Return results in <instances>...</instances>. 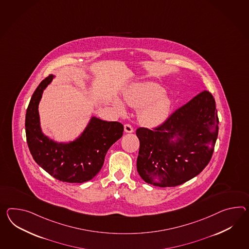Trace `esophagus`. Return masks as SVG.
Returning a JSON list of instances; mask_svg holds the SVG:
<instances>
[{
  "label": "esophagus",
  "instance_id": "34e87169",
  "mask_svg": "<svg viewBox=\"0 0 249 249\" xmlns=\"http://www.w3.org/2000/svg\"><path fill=\"white\" fill-rule=\"evenodd\" d=\"M124 130L126 133H132L133 132V127L130 124H125L124 125Z\"/></svg>",
  "mask_w": 249,
  "mask_h": 249
}]
</instances>
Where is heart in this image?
<instances>
[{"label":"heart","instance_id":"b5f03b06","mask_svg":"<svg viewBox=\"0 0 249 249\" xmlns=\"http://www.w3.org/2000/svg\"><path fill=\"white\" fill-rule=\"evenodd\" d=\"M124 102L130 107L140 109V119L147 126H157L164 122L171 109V101L158 84L145 83L134 85L124 94ZM121 111L124 107L117 103Z\"/></svg>","mask_w":249,"mask_h":249}]
</instances>
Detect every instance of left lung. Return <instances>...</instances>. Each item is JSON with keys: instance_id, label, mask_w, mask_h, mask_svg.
Here are the masks:
<instances>
[{"instance_id": "1", "label": "left lung", "mask_w": 249, "mask_h": 249, "mask_svg": "<svg viewBox=\"0 0 249 249\" xmlns=\"http://www.w3.org/2000/svg\"><path fill=\"white\" fill-rule=\"evenodd\" d=\"M218 131L215 100L210 91H202L158 127L137 129L140 176L159 187H174L193 179L211 161Z\"/></svg>"}]
</instances>
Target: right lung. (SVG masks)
<instances>
[{"label": "right lung", "mask_w": 249, "mask_h": 249, "mask_svg": "<svg viewBox=\"0 0 249 249\" xmlns=\"http://www.w3.org/2000/svg\"><path fill=\"white\" fill-rule=\"evenodd\" d=\"M54 78L49 74L36 87L25 119L27 143L36 164L61 182L81 183L97 175L109 147L122 137V123L92 117L78 139L69 143L49 140L40 128L38 103L43 91Z\"/></svg>", "instance_id": "obj_1"}]
</instances>
